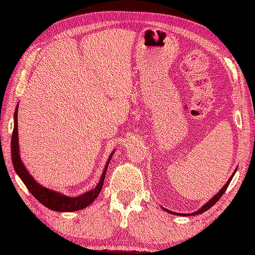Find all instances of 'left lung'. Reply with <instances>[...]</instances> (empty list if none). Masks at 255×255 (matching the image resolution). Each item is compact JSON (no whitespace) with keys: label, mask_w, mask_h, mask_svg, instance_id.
Segmentation results:
<instances>
[{"label":"left lung","mask_w":255,"mask_h":255,"mask_svg":"<svg viewBox=\"0 0 255 255\" xmlns=\"http://www.w3.org/2000/svg\"><path fill=\"white\" fill-rule=\"evenodd\" d=\"M236 171H237V168L235 169L234 173L231 175V178L228 179V181L226 182L225 185H223V187L221 188L220 192H219L218 194H215V195L213 196V197H212L210 200L207 201L206 204H205L204 206H202L201 208H199L197 211H195V212H193V213H186V214H185V213H175V212H173V211L168 210V209H166V208H162V207H161V208L164 209V210H165L166 212H168V213H171V214H174V215H181V217H182V215H183V217H191V215H197V214H200V213H204L205 211L209 210V209H210V208H211V207H212V206L215 204V202H217V201H218V200H219V199L222 197V195H223V194L225 193V191L227 190V187H228V185H230L231 181H232V179H233V177H234V174L236 173Z\"/></svg>","instance_id":"obj_1"}]
</instances>
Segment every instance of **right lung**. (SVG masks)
<instances>
[{
    "mask_svg": "<svg viewBox=\"0 0 255 255\" xmlns=\"http://www.w3.org/2000/svg\"><path fill=\"white\" fill-rule=\"evenodd\" d=\"M18 106L16 107L15 113H14V130H12L11 135V161L14 165L15 171L18 174V177L21 179L23 184L27 186L29 192L34 196V197L41 202L42 205L47 207L50 210L59 211V212H72L82 210V209L88 207L91 202H93L97 196L102 190L103 181L106 178L108 166L110 164V160L112 158L114 151L111 153L109 159L107 160L106 167L103 169V172L101 174V178L99 180V183L96 185L91 191H88L76 197H70V196L63 195L60 192H56L54 190H49L47 187H44L40 183L32 178V175L29 171L25 169L23 162L20 159V154H19V144H18Z\"/></svg>",
    "mask_w": 255,
    "mask_h": 255,
    "instance_id": "add662e5",
    "label": "right lung"
}]
</instances>
